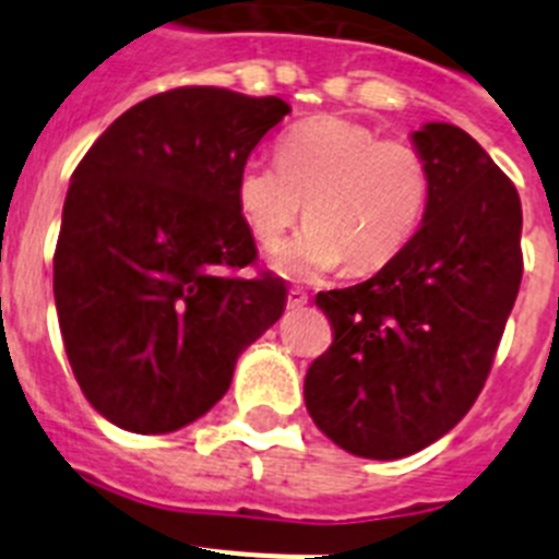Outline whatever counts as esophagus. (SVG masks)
<instances>
[{"instance_id":"1","label":"esophagus","mask_w":559,"mask_h":559,"mask_svg":"<svg viewBox=\"0 0 559 559\" xmlns=\"http://www.w3.org/2000/svg\"><path fill=\"white\" fill-rule=\"evenodd\" d=\"M308 305V294H305L302 288H290L288 290V308L290 310H299Z\"/></svg>"}]
</instances>
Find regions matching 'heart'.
I'll return each instance as SVG.
<instances>
[{
	"instance_id": "1",
	"label": "heart",
	"mask_w": 559,
	"mask_h": 559,
	"mask_svg": "<svg viewBox=\"0 0 559 559\" xmlns=\"http://www.w3.org/2000/svg\"><path fill=\"white\" fill-rule=\"evenodd\" d=\"M428 195V162L412 142L380 140L335 114L296 122L280 136L276 162L249 159L237 173V206L263 249H274L305 212L308 229L271 260L294 280L341 263L349 274L392 263L423 224Z\"/></svg>"
}]
</instances>
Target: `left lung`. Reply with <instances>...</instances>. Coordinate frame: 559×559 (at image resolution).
Instances as JSON below:
<instances>
[{"mask_svg": "<svg viewBox=\"0 0 559 559\" xmlns=\"http://www.w3.org/2000/svg\"><path fill=\"white\" fill-rule=\"evenodd\" d=\"M412 142L431 173L423 226L372 280L316 296L333 344L305 374V406L364 459L412 456L471 412L523 274L521 199L487 151L451 122Z\"/></svg>", "mask_w": 559, "mask_h": 559, "instance_id": "left-lung-1", "label": "left lung"}]
</instances>
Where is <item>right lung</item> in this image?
<instances>
[{
	"mask_svg": "<svg viewBox=\"0 0 559 559\" xmlns=\"http://www.w3.org/2000/svg\"><path fill=\"white\" fill-rule=\"evenodd\" d=\"M288 111L280 97L173 88L117 117L72 173L58 324L81 392L122 431L204 417L240 353L283 316L280 276L235 274L257 257L237 173Z\"/></svg>",
	"mask_w": 559,
	"mask_h": 559,
	"instance_id": "1",
	"label": "right lung"
}]
</instances>
